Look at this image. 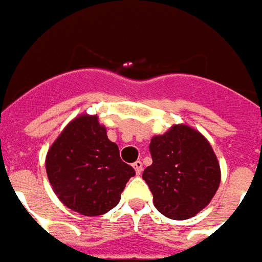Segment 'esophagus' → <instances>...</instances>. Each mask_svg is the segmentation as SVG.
I'll list each match as a JSON object with an SVG mask.
<instances>
[{
  "label": "esophagus",
  "mask_w": 262,
  "mask_h": 262,
  "mask_svg": "<svg viewBox=\"0 0 262 262\" xmlns=\"http://www.w3.org/2000/svg\"><path fill=\"white\" fill-rule=\"evenodd\" d=\"M133 168H135V171H136L137 176H140L143 171V163L140 161V160H137L136 163H133Z\"/></svg>",
  "instance_id": "esophagus-1"
}]
</instances>
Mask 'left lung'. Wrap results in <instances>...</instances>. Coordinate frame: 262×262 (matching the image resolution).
Returning <instances> with one entry per match:
<instances>
[{"mask_svg": "<svg viewBox=\"0 0 262 262\" xmlns=\"http://www.w3.org/2000/svg\"><path fill=\"white\" fill-rule=\"evenodd\" d=\"M153 164L143 172L160 213L191 219L212 201L220 185V165L208 139L188 125L171 126L150 142Z\"/></svg>", "mask_w": 262, "mask_h": 262, "instance_id": "left-lung-1", "label": "left lung"}]
</instances>
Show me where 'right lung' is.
<instances>
[{"label":"right lung","instance_id":"1","mask_svg":"<svg viewBox=\"0 0 262 262\" xmlns=\"http://www.w3.org/2000/svg\"><path fill=\"white\" fill-rule=\"evenodd\" d=\"M46 172L60 202L82 216H99L120 201L135 176L120 160L118 144L106 136L97 115L70 120L46 154Z\"/></svg>","mask_w":262,"mask_h":262}]
</instances>
